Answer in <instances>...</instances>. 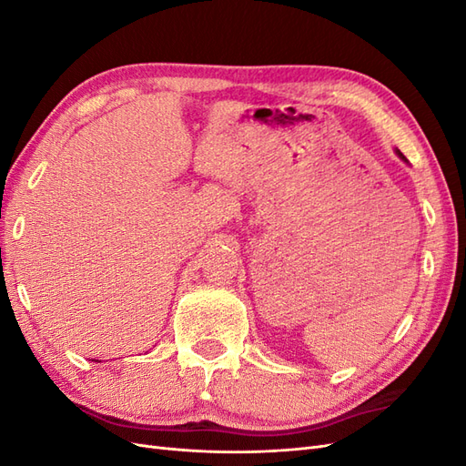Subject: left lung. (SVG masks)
<instances>
[{
	"instance_id": "obj_1",
	"label": "left lung",
	"mask_w": 466,
	"mask_h": 466,
	"mask_svg": "<svg viewBox=\"0 0 466 466\" xmlns=\"http://www.w3.org/2000/svg\"><path fill=\"white\" fill-rule=\"evenodd\" d=\"M397 155H399V157H400V159H402V161H406V159H404V155H402V153H400V151H399V149H397ZM406 163H408V161H406Z\"/></svg>"
}]
</instances>
